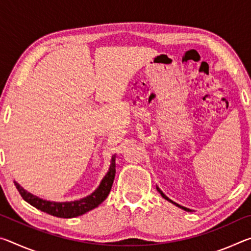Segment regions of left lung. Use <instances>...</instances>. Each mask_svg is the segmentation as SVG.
Masks as SVG:
<instances>
[{
    "mask_svg": "<svg viewBox=\"0 0 251 251\" xmlns=\"http://www.w3.org/2000/svg\"><path fill=\"white\" fill-rule=\"evenodd\" d=\"M156 188H157V190H158V193L161 195V197H163V198H165V199H166V201H168L169 202H172V203H174V205H176L177 207H179V208H181V209H184V210H186V211H193L192 209H189V208H186V207H184V206H180V205H178V203H176V202H174L173 201H172V199H169L167 196H166V195H165L163 192H161V190L158 188V187H156Z\"/></svg>",
    "mask_w": 251,
    "mask_h": 251,
    "instance_id": "1",
    "label": "left lung"
}]
</instances>
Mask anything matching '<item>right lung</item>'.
I'll return each instance as SVG.
<instances>
[{
  "instance_id": "obj_1",
  "label": "right lung",
  "mask_w": 251,
  "mask_h": 251,
  "mask_svg": "<svg viewBox=\"0 0 251 251\" xmlns=\"http://www.w3.org/2000/svg\"><path fill=\"white\" fill-rule=\"evenodd\" d=\"M115 158L116 155H113L112 160H110V166L108 172L103 179H101L100 186L97 187L95 192H93L91 195H88V196L82 199H78V201L65 202L45 201V199L34 196L33 194L26 192V190H25L23 187H21L15 180L14 185L16 186V188H18L20 195L22 196L24 201L28 202L29 205H32L33 207L37 208V209L59 218L77 217V216H80L85 214V212L94 209V208L100 205V203L107 198L110 189H112L114 178H115Z\"/></svg>"
}]
</instances>
